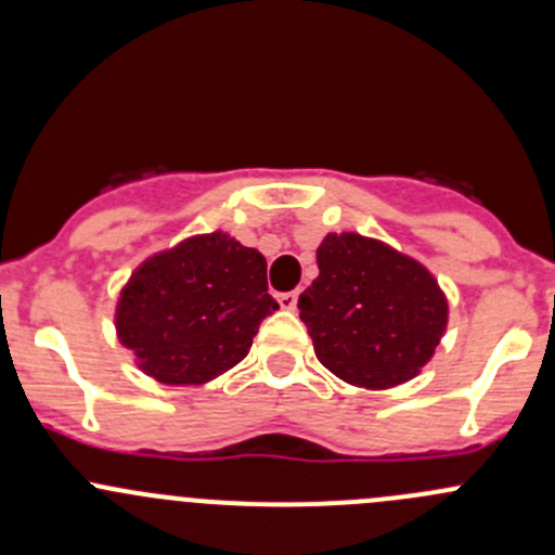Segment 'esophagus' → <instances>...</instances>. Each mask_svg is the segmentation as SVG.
Segmentation results:
<instances>
[{"label": "esophagus", "mask_w": 555, "mask_h": 555, "mask_svg": "<svg viewBox=\"0 0 555 555\" xmlns=\"http://www.w3.org/2000/svg\"><path fill=\"white\" fill-rule=\"evenodd\" d=\"M276 304L282 306L284 311H295V306H298V293H282V295H276Z\"/></svg>", "instance_id": "obj_1"}]
</instances>
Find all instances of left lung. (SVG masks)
<instances>
[{"label": "left lung", "instance_id": "left-lung-1", "mask_svg": "<svg viewBox=\"0 0 555 555\" xmlns=\"http://www.w3.org/2000/svg\"><path fill=\"white\" fill-rule=\"evenodd\" d=\"M317 266L298 309L319 362L365 389L418 376L449 322V300L433 273L360 233H327Z\"/></svg>", "mask_w": 555, "mask_h": 555}]
</instances>
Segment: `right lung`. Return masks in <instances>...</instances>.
Here are the masks:
<instances>
[{"instance_id": "right-lung-1", "label": "right lung", "mask_w": 555, "mask_h": 555, "mask_svg": "<svg viewBox=\"0 0 555 555\" xmlns=\"http://www.w3.org/2000/svg\"><path fill=\"white\" fill-rule=\"evenodd\" d=\"M266 271V257L228 233L184 238L131 273L117 338L155 382H211L249 354L260 322L279 309Z\"/></svg>"}]
</instances>
